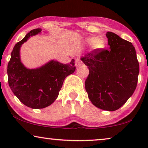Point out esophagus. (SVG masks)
Here are the masks:
<instances>
[{"label": "esophagus", "instance_id": "esophagus-1", "mask_svg": "<svg viewBox=\"0 0 148 148\" xmlns=\"http://www.w3.org/2000/svg\"><path fill=\"white\" fill-rule=\"evenodd\" d=\"M81 64H82L81 59H80L79 57H77V58H76V59H75V65H76V66H79Z\"/></svg>", "mask_w": 148, "mask_h": 148}]
</instances>
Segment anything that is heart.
I'll return each mask as SVG.
<instances>
[{"instance_id": "heart-1", "label": "heart", "mask_w": 148, "mask_h": 148, "mask_svg": "<svg viewBox=\"0 0 148 148\" xmlns=\"http://www.w3.org/2000/svg\"><path fill=\"white\" fill-rule=\"evenodd\" d=\"M87 44L89 45H94V47L97 49H102L105 46V42L102 39H98L96 37H90L86 40Z\"/></svg>"}]
</instances>
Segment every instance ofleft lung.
<instances>
[{"mask_svg":"<svg viewBox=\"0 0 148 148\" xmlns=\"http://www.w3.org/2000/svg\"><path fill=\"white\" fill-rule=\"evenodd\" d=\"M106 35L109 49H96L81 60L89 71L85 86L90 101L100 109L115 111L136 89L139 62L131 42L112 32Z\"/></svg>","mask_w":148,"mask_h":148,"instance_id":"left-lung-1","label":"left lung"}]
</instances>
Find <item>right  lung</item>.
Returning <instances> with one entry per match:
<instances>
[{
	"label": "right lung",
	"instance_id": "right-lung-1",
	"mask_svg": "<svg viewBox=\"0 0 148 148\" xmlns=\"http://www.w3.org/2000/svg\"><path fill=\"white\" fill-rule=\"evenodd\" d=\"M41 31V29L32 30L15 45L7 69L8 84L12 92L22 103L33 109L44 108L53 103L65 77L76 70L74 59L69 64L52 60L38 69L25 67L20 59V47L30 36Z\"/></svg>",
	"mask_w": 148,
	"mask_h": 148
}]
</instances>
